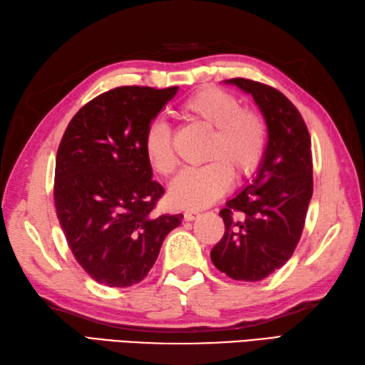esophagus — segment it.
Listing matches in <instances>:
<instances>
[{
	"label": "esophagus",
	"instance_id": "esophagus-1",
	"mask_svg": "<svg viewBox=\"0 0 365 365\" xmlns=\"http://www.w3.org/2000/svg\"><path fill=\"white\" fill-rule=\"evenodd\" d=\"M198 215H200L198 211H185V212H184V219L190 222V220H195V219L198 217Z\"/></svg>",
	"mask_w": 365,
	"mask_h": 365
}]
</instances>
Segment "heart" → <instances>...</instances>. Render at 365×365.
<instances>
[{"label": "heart", "mask_w": 365, "mask_h": 365, "mask_svg": "<svg viewBox=\"0 0 365 365\" xmlns=\"http://www.w3.org/2000/svg\"><path fill=\"white\" fill-rule=\"evenodd\" d=\"M180 113L185 120L212 129L203 167L187 168L170 185V203L181 210H202L212 205L237 178L257 172L266 151L267 128L254 108L241 107L236 96L219 88H202L182 102ZM143 148L148 162L162 176L176 170L173 133L165 121L155 120L146 128Z\"/></svg>", "instance_id": "b5f03b06"}]
</instances>
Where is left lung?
<instances>
[{
  "label": "left lung",
  "mask_w": 365,
  "mask_h": 365,
  "mask_svg": "<svg viewBox=\"0 0 365 365\" xmlns=\"http://www.w3.org/2000/svg\"><path fill=\"white\" fill-rule=\"evenodd\" d=\"M250 94L266 121L267 145L257 175L220 211L224 237L211 259L235 280L257 282L293 255L314 193L307 125L284 94L247 78L225 80Z\"/></svg>",
  "instance_id": "8db88e82"
}]
</instances>
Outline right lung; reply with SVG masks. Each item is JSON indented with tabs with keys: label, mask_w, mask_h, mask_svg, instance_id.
<instances>
[{
	"label": "right lung",
	"mask_w": 365,
	"mask_h": 365,
	"mask_svg": "<svg viewBox=\"0 0 365 365\" xmlns=\"http://www.w3.org/2000/svg\"><path fill=\"white\" fill-rule=\"evenodd\" d=\"M178 86H120L81 107L56 153L55 206L78 264L107 287L143 280L182 214L155 215L163 187L153 181L143 138Z\"/></svg>",
	"instance_id": "obj_1"
}]
</instances>
